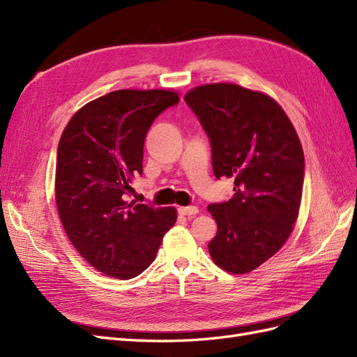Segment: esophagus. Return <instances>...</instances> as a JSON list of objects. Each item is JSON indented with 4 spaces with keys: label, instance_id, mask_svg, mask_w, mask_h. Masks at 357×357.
<instances>
[{
    "label": "esophagus",
    "instance_id": "1",
    "mask_svg": "<svg viewBox=\"0 0 357 357\" xmlns=\"http://www.w3.org/2000/svg\"><path fill=\"white\" fill-rule=\"evenodd\" d=\"M198 207H195V205H189V207H180L178 208V213L181 214V215H195V214H198Z\"/></svg>",
    "mask_w": 357,
    "mask_h": 357
}]
</instances>
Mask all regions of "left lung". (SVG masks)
Masks as SVG:
<instances>
[{
	"instance_id": "8db88e82",
	"label": "left lung",
	"mask_w": 357,
	"mask_h": 357,
	"mask_svg": "<svg viewBox=\"0 0 357 357\" xmlns=\"http://www.w3.org/2000/svg\"><path fill=\"white\" fill-rule=\"evenodd\" d=\"M185 101L210 138L214 176L234 180V197L208 205L218 223L210 256L225 271L250 273L298 219L305 169L298 134L271 96L238 84L198 86Z\"/></svg>"
}]
</instances>
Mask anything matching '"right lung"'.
<instances>
[{
    "label": "right lung",
    "instance_id": "obj_1",
    "mask_svg": "<svg viewBox=\"0 0 357 357\" xmlns=\"http://www.w3.org/2000/svg\"><path fill=\"white\" fill-rule=\"evenodd\" d=\"M178 104L172 91L122 89L75 113L58 146L55 198L70 241L100 273L128 280L155 261L177 220L174 207L128 201L143 174L144 138L155 119Z\"/></svg>",
    "mask_w": 357,
    "mask_h": 357
}]
</instances>
